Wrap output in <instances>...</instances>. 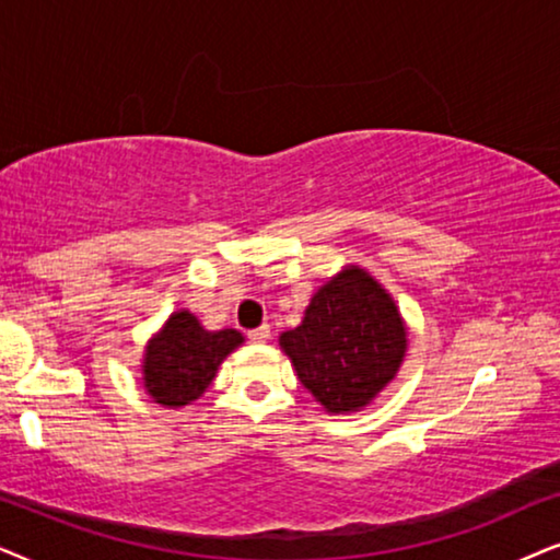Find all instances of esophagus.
Masks as SVG:
<instances>
[{
    "label": "esophagus",
    "mask_w": 560,
    "mask_h": 560,
    "mask_svg": "<svg viewBox=\"0 0 560 560\" xmlns=\"http://www.w3.org/2000/svg\"><path fill=\"white\" fill-rule=\"evenodd\" d=\"M248 338H250V342H266L268 338H271V327L260 325V327H256V330L248 332Z\"/></svg>",
    "instance_id": "esophagus-1"
}]
</instances>
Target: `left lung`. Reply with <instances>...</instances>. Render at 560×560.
<instances>
[{
  "label": "left lung",
  "mask_w": 560,
  "mask_h": 560,
  "mask_svg": "<svg viewBox=\"0 0 560 560\" xmlns=\"http://www.w3.org/2000/svg\"><path fill=\"white\" fill-rule=\"evenodd\" d=\"M304 389L330 415L361 412L407 355V323L366 268L348 264L312 294L302 323L279 335Z\"/></svg>",
  "instance_id": "obj_1"
}]
</instances>
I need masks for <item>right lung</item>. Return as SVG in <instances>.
I'll return each instance as SVG.
<instances>
[{"label": "right lung", "instance_id": "obj_1", "mask_svg": "<svg viewBox=\"0 0 560 560\" xmlns=\"http://www.w3.org/2000/svg\"><path fill=\"white\" fill-rule=\"evenodd\" d=\"M243 332L207 330L189 310L171 312L161 330L145 342L140 374L155 405L178 409L210 389L220 363L243 346Z\"/></svg>", "mask_w": 560, "mask_h": 560}]
</instances>
